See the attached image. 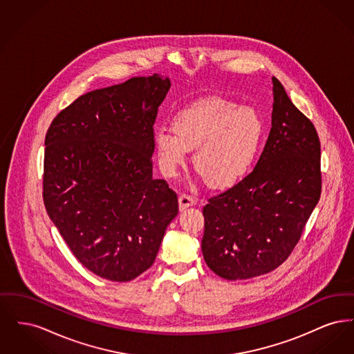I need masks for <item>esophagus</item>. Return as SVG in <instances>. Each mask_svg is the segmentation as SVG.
<instances>
[{
	"mask_svg": "<svg viewBox=\"0 0 354 354\" xmlns=\"http://www.w3.org/2000/svg\"><path fill=\"white\" fill-rule=\"evenodd\" d=\"M195 203H196L195 198H192L191 195L182 194V195L179 196V208H180V211H183V209H185L187 207H191V205H194Z\"/></svg>",
	"mask_w": 354,
	"mask_h": 354,
	"instance_id": "34e87169",
	"label": "esophagus"
}]
</instances>
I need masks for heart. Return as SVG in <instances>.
<instances>
[{"label": "heart", "mask_w": 354, "mask_h": 354, "mask_svg": "<svg viewBox=\"0 0 354 354\" xmlns=\"http://www.w3.org/2000/svg\"><path fill=\"white\" fill-rule=\"evenodd\" d=\"M263 135V120L254 109L211 97L179 111L172 119V131H156L153 145L166 175H175L188 150L195 149V169L211 187L227 188L248 174Z\"/></svg>", "instance_id": "obj_1"}]
</instances>
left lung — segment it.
Returning a JSON list of instances; mask_svg holds the SVG:
<instances>
[{
	"label": "left lung",
	"instance_id": "1",
	"mask_svg": "<svg viewBox=\"0 0 354 354\" xmlns=\"http://www.w3.org/2000/svg\"><path fill=\"white\" fill-rule=\"evenodd\" d=\"M273 82L272 127L254 169L203 207L202 251L227 280L266 274L295 250L321 196L320 139Z\"/></svg>",
	"mask_w": 354,
	"mask_h": 354
}]
</instances>
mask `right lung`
I'll return each mask as SVG.
<instances>
[{"label":"right lung","mask_w":354,"mask_h":354,"mask_svg":"<svg viewBox=\"0 0 354 354\" xmlns=\"http://www.w3.org/2000/svg\"><path fill=\"white\" fill-rule=\"evenodd\" d=\"M169 87L153 74L86 93L46 133V212L80 263L111 281L151 267L179 211L167 182L152 178L153 123Z\"/></svg>","instance_id":"right-lung-1"}]
</instances>
